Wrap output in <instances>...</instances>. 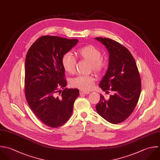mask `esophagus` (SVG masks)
Wrapping results in <instances>:
<instances>
[{"label": "esophagus", "instance_id": "esophagus-1", "mask_svg": "<svg viewBox=\"0 0 160 160\" xmlns=\"http://www.w3.org/2000/svg\"><path fill=\"white\" fill-rule=\"evenodd\" d=\"M90 92H83V91H80V95H87V94H89Z\"/></svg>", "mask_w": 160, "mask_h": 160}]
</instances>
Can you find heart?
Masks as SVG:
<instances>
[{
    "label": "heart",
    "mask_w": 160,
    "mask_h": 160,
    "mask_svg": "<svg viewBox=\"0 0 160 160\" xmlns=\"http://www.w3.org/2000/svg\"><path fill=\"white\" fill-rule=\"evenodd\" d=\"M77 55L90 63V68L95 72L100 73L107 67V62L102 57L100 51L93 45H86L77 50ZM62 63L64 70L69 73L75 72L76 59L72 53H65L62 58ZM95 79L92 75H78L70 81L72 87L87 92L89 91L94 84Z\"/></svg>",
    "instance_id": "obj_1"
}]
</instances>
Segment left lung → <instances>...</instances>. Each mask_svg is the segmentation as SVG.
<instances>
[{"instance_id":"left-lung-1","label":"left lung","mask_w":160,"mask_h":160,"mask_svg":"<svg viewBox=\"0 0 160 160\" xmlns=\"http://www.w3.org/2000/svg\"><path fill=\"white\" fill-rule=\"evenodd\" d=\"M109 53L108 70L99 87L110 95L106 100L101 94L96 105L98 113L113 124L125 121L133 112L141 93V78L136 62L130 51L112 39L97 37Z\"/></svg>"}]
</instances>
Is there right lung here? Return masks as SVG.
I'll return each instance as SVG.
<instances>
[{
    "instance_id": "right-lung-1",
    "label": "right lung",
    "mask_w": 160,
    "mask_h": 160,
    "mask_svg": "<svg viewBox=\"0 0 160 160\" xmlns=\"http://www.w3.org/2000/svg\"><path fill=\"white\" fill-rule=\"evenodd\" d=\"M77 39L45 35L30 47L25 63V95L27 102L45 125L57 128L71 117L77 88L67 89L63 55L77 45ZM60 89L64 90L62 92ZM61 93L58 96V93Z\"/></svg>"
}]
</instances>
